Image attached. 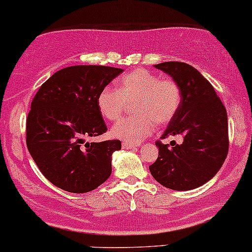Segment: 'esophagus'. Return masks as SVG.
I'll return each instance as SVG.
<instances>
[{
  "instance_id": "esophagus-1",
  "label": "esophagus",
  "mask_w": 252,
  "mask_h": 252,
  "mask_svg": "<svg viewBox=\"0 0 252 252\" xmlns=\"http://www.w3.org/2000/svg\"><path fill=\"white\" fill-rule=\"evenodd\" d=\"M122 147H123V149H126V150L136 149V145H134V144H130V143H126V142H124V143L122 144Z\"/></svg>"
}]
</instances>
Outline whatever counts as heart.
<instances>
[{"label":"heart","mask_w":252,"mask_h":252,"mask_svg":"<svg viewBox=\"0 0 252 252\" xmlns=\"http://www.w3.org/2000/svg\"><path fill=\"white\" fill-rule=\"evenodd\" d=\"M181 89L172 80H162L145 69H135L121 77L118 89L105 87L97 96V107L108 121H117L134 102V116L120 121L110 135L130 144H137L148 137L157 126L168 124L181 105Z\"/></svg>","instance_id":"b5f03b06"}]
</instances>
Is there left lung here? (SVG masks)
I'll return each mask as SVG.
<instances>
[{"instance_id": "obj_1", "label": "left lung", "mask_w": 252, "mask_h": 252, "mask_svg": "<svg viewBox=\"0 0 252 252\" xmlns=\"http://www.w3.org/2000/svg\"><path fill=\"white\" fill-rule=\"evenodd\" d=\"M155 68L171 76L181 89V105L165 136H183V143L157 142L158 157L149 166L155 180L168 189L187 191L217 174L229 150L228 115L210 82L183 62H163Z\"/></svg>"}]
</instances>
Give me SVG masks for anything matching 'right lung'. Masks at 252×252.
Instances as JSON below:
<instances>
[{
    "label": "right lung",
    "instance_id": "add662e5",
    "mask_svg": "<svg viewBox=\"0 0 252 252\" xmlns=\"http://www.w3.org/2000/svg\"><path fill=\"white\" fill-rule=\"evenodd\" d=\"M123 69L72 65L42 84L27 118V147L42 174L65 191L89 192L111 175L118 139L88 142L107 131L97 96Z\"/></svg>",
    "mask_w": 252,
    "mask_h": 252
}]
</instances>
